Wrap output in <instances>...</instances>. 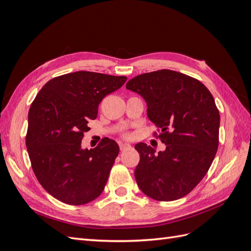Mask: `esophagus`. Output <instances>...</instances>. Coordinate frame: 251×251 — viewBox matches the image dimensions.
Here are the masks:
<instances>
[{
	"instance_id": "esophagus-1",
	"label": "esophagus",
	"mask_w": 251,
	"mask_h": 251,
	"mask_svg": "<svg viewBox=\"0 0 251 251\" xmlns=\"http://www.w3.org/2000/svg\"><path fill=\"white\" fill-rule=\"evenodd\" d=\"M119 147H120V151H126V150H128V149L131 148L130 144H127V143H120Z\"/></svg>"
}]
</instances>
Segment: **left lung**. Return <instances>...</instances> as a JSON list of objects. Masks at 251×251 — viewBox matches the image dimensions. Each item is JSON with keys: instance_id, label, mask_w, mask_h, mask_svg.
Here are the masks:
<instances>
[{"instance_id": "left-lung-1", "label": "left lung", "mask_w": 251, "mask_h": 251, "mask_svg": "<svg viewBox=\"0 0 251 251\" xmlns=\"http://www.w3.org/2000/svg\"><path fill=\"white\" fill-rule=\"evenodd\" d=\"M126 88L143 97L148 117L160 128L163 151L139 142L135 179L143 194L174 201L191 193L209 170L219 146L220 114L208 89L173 70L138 75Z\"/></svg>"}]
</instances>
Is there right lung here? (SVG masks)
<instances>
[{
	"label": "right lung",
	"instance_id": "right-lung-1",
	"mask_svg": "<svg viewBox=\"0 0 251 251\" xmlns=\"http://www.w3.org/2000/svg\"><path fill=\"white\" fill-rule=\"evenodd\" d=\"M126 80L77 71L52 78L36 95L28 114L26 147L37 180L55 199L82 205L102 193L119 147L103 138L95 149L83 150L81 139L102 98Z\"/></svg>",
	"mask_w": 251,
	"mask_h": 251
}]
</instances>
